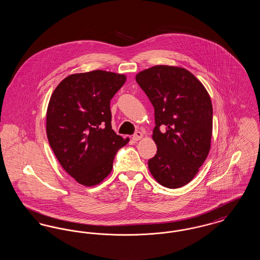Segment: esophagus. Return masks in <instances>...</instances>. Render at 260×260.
I'll return each instance as SVG.
<instances>
[{
    "instance_id": "34e87169",
    "label": "esophagus",
    "mask_w": 260,
    "mask_h": 260,
    "mask_svg": "<svg viewBox=\"0 0 260 260\" xmlns=\"http://www.w3.org/2000/svg\"><path fill=\"white\" fill-rule=\"evenodd\" d=\"M142 136H142V134H141L140 132H136V134L133 136L132 138H133V140H134V141H138L139 139H141V138H142Z\"/></svg>"
}]
</instances>
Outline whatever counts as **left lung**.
<instances>
[{"label": "left lung", "instance_id": "obj_1", "mask_svg": "<svg viewBox=\"0 0 260 260\" xmlns=\"http://www.w3.org/2000/svg\"><path fill=\"white\" fill-rule=\"evenodd\" d=\"M155 111L153 139L157 154L150 173L167 188L189 183L208 157L212 105L207 89L188 70L157 65L136 75Z\"/></svg>", "mask_w": 260, "mask_h": 260}]
</instances>
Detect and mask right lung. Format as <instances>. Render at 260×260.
I'll use <instances>...</instances> for the list:
<instances>
[{
  "mask_svg": "<svg viewBox=\"0 0 260 260\" xmlns=\"http://www.w3.org/2000/svg\"><path fill=\"white\" fill-rule=\"evenodd\" d=\"M124 75L102 70L73 74L54 89L47 112V135L62 168L80 184L96 185L111 173L124 139L112 129L110 100Z\"/></svg>",
  "mask_w": 260,
  "mask_h": 260,
  "instance_id": "1",
  "label": "right lung"
}]
</instances>
